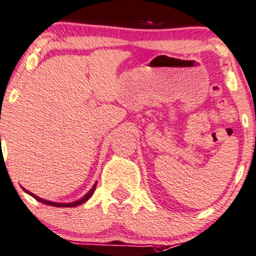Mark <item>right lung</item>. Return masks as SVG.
Returning a JSON list of instances; mask_svg holds the SVG:
<instances>
[{
	"mask_svg": "<svg viewBox=\"0 0 256 256\" xmlns=\"http://www.w3.org/2000/svg\"><path fill=\"white\" fill-rule=\"evenodd\" d=\"M96 184H94V186L92 187L91 190H90L88 192H87L86 194L82 196V198H80V199H78V200H76V202H72V203H54V202H50V200H46V199H42V198H40V196H35V194H34V193L29 192V190H24V188H23V190H25V192L28 193V194H30L32 196H34V198H35L36 200L41 202V203H44V204H47V206H60V208H72V206H81V204L85 203L86 200H88V199L91 198V196L94 194V190H96Z\"/></svg>",
	"mask_w": 256,
	"mask_h": 256,
	"instance_id": "obj_1",
	"label": "right lung"
}]
</instances>
